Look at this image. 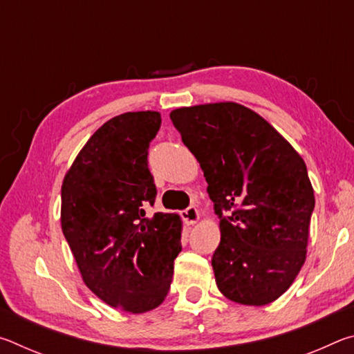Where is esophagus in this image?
<instances>
[{"instance_id":"obj_1","label":"esophagus","mask_w":354,"mask_h":354,"mask_svg":"<svg viewBox=\"0 0 354 354\" xmlns=\"http://www.w3.org/2000/svg\"><path fill=\"white\" fill-rule=\"evenodd\" d=\"M181 217H183L185 225H194L200 220V212L196 211V207L190 206V207L185 209V211L181 212Z\"/></svg>"}]
</instances>
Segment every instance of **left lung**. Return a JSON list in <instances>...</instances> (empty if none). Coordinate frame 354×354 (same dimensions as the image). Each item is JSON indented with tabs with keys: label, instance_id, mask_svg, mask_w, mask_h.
Returning <instances> with one entry per match:
<instances>
[{
	"label": "left lung",
	"instance_id": "left-lung-1",
	"mask_svg": "<svg viewBox=\"0 0 354 354\" xmlns=\"http://www.w3.org/2000/svg\"><path fill=\"white\" fill-rule=\"evenodd\" d=\"M200 162L221 239L215 281L231 301L263 306L289 289L306 259L315 198L292 145L248 107L214 103L171 111Z\"/></svg>",
	"mask_w": 354,
	"mask_h": 354
}]
</instances>
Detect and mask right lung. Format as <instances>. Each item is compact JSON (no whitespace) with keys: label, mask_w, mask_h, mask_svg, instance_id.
Returning <instances> with one entry per match:
<instances>
[{"label":"right lung","mask_w":354,"mask_h":354,"mask_svg":"<svg viewBox=\"0 0 354 354\" xmlns=\"http://www.w3.org/2000/svg\"><path fill=\"white\" fill-rule=\"evenodd\" d=\"M160 113L127 112L106 122L76 156L62 183V232L84 283L124 313L158 308L181 253V218L156 212L148 148Z\"/></svg>","instance_id":"add662e5"}]
</instances>
